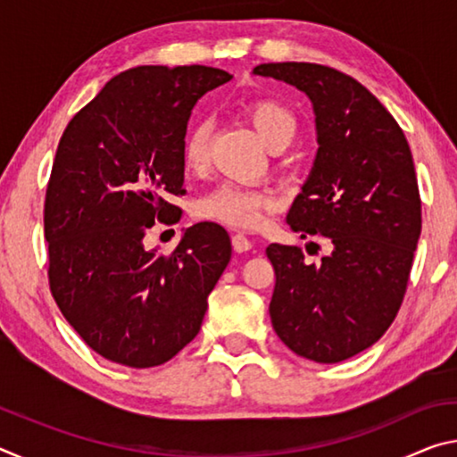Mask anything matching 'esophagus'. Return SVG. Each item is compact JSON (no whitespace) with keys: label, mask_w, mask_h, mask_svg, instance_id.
<instances>
[{"label":"esophagus","mask_w":457,"mask_h":457,"mask_svg":"<svg viewBox=\"0 0 457 457\" xmlns=\"http://www.w3.org/2000/svg\"><path fill=\"white\" fill-rule=\"evenodd\" d=\"M231 245H234V250L237 253L250 252L252 247H253L252 239H247V236H244V234H234V236H231Z\"/></svg>","instance_id":"obj_1"}]
</instances>
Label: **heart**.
Returning <instances> with one entry per match:
<instances>
[{
    "mask_svg": "<svg viewBox=\"0 0 457 457\" xmlns=\"http://www.w3.org/2000/svg\"><path fill=\"white\" fill-rule=\"evenodd\" d=\"M245 114L268 146L288 145L296 133V119L282 103L272 98L253 100L245 106ZM212 122L201 119L187 129L181 145L183 163L191 171L205 167L210 157ZM274 197L266 189L247 187L239 183H221L204 193L193 205L197 218L212 220L229 228L252 229L264 221L272 210Z\"/></svg>",
    "mask_w": 457,
    "mask_h": 457,
    "instance_id": "obj_1",
    "label": "heart"
}]
</instances>
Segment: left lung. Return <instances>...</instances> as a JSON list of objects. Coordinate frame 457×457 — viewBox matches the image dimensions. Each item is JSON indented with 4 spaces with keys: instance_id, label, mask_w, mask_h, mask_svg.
<instances>
[{
    "instance_id": "obj_1",
    "label": "left lung",
    "mask_w": 457,
    "mask_h": 457,
    "mask_svg": "<svg viewBox=\"0 0 457 457\" xmlns=\"http://www.w3.org/2000/svg\"><path fill=\"white\" fill-rule=\"evenodd\" d=\"M253 74L312 103L319 151L286 221L300 237L327 239L330 253L308 264L298 245L266 247L270 319L292 353L332 365L375 345L403 303L421 234L411 149L389 111L335 68L276 62Z\"/></svg>"
}]
</instances>
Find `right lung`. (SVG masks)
<instances>
[{"instance_id": "obj_1", "label": "right lung", "mask_w": 457, "mask_h": 457, "mask_svg": "<svg viewBox=\"0 0 457 457\" xmlns=\"http://www.w3.org/2000/svg\"><path fill=\"white\" fill-rule=\"evenodd\" d=\"M231 76L210 66H137L114 76L60 138L44 204L50 290L84 343L133 369L173 359L197 337L229 264L218 223L183 231L173 253L146 250L154 220L175 223L183 137L197 100Z\"/></svg>"}]
</instances>
